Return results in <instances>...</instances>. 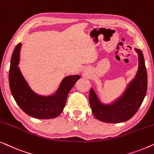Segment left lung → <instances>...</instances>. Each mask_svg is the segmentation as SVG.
<instances>
[{"label": "left lung", "mask_w": 154, "mask_h": 154, "mask_svg": "<svg viewBox=\"0 0 154 154\" xmlns=\"http://www.w3.org/2000/svg\"><path fill=\"white\" fill-rule=\"evenodd\" d=\"M135 51L139 59L137 73L122 97L116 102L104 106L99 101L93 90H90L89 102L92 112L99 121L111 123L128 121L135 114L142 104L146 94L147 73L142 51L138 49H135Z\"/></svg>", "instance_id": "left-lung-1"}]
</instances>
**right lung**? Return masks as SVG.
<instances>
[{
    "instance_id": "obj_1",
    "label": "right lung",
    "mask_w": 154,
    "mask_h": 154,
    "mask_svg": "<svg viewBox=\"0 0 154 154\" xmlns=\"http://www.w3.org/2000/svg\"><path fill=\"white\" fill-rule=\"evenodd\" d=\"M18 43L11 57L9 70V84L11 93L21 109L30 116L38 119H50L62 113L69 92L80 75H69L64 79L57 92L52 97H41L35 94L25 81L19 69L20 48Z\"/></svg>"
}]
</instances>
